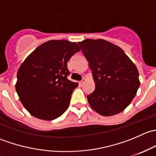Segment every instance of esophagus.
I'll return each instance as SVG.
<instances>
[{"mask_svg":"<svg viewBox=\"0 0 156 156\" xmlns=\"http://www.w3.org/2000/svg\"><path fill=\"white\" fill-rule=\"evenodd\" d=\"M85 81H86V79H85V78H83V79L82 80H81V81H80V82H79V84H80V85H83V84H84V82H85Z\"/></svg>","mask_w":156,"mask_h":156,"instance_id":"obj_1","label":"esophagus"}]
</instances>
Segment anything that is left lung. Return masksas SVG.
<instances>
[{
	"label": "left lung",
	"instance_id": "left-lung-1",
	"mask_svg": "<svg viewBox=\"0 0 156 156\" xmlns=\"http://www.w3.org/2000/svg\"><path fill=\"white\" fill-rule=\"evenodd\" d=\"M89 62L95 90L87 96L90 106L103 116L129 106L140 87L139 72L124 50L103 39L78 42Z\"/></svg>",
	"mask_w": 156,
	"mask_h": 156
}]
</instances>
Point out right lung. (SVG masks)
<instances>
[{
	"label": "right lung",
	"instance_id": "obj_1",
	"mask_svg": "<svg viewBox=\"0 0 156 156\" xmlns=\"http://www.w3.org/2000/svg\"><path fill=\"white\" fill-rule=\"evenodd\" d=\"M81 50L78 44L52 40L37 47L17 72L16 90L31 115L43 120L62 115L78 84L68 79L67 62Z\"/></svg>",
	"mask_w": 156,
	"mask_h": 156
}]
</instances>
